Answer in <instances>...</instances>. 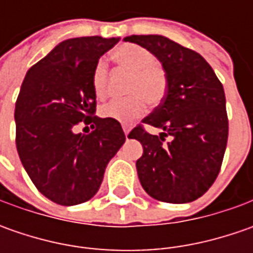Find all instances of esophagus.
<instances>
[{"mask_svg":"<svg viewBox=\"0 0 253 253\" xmlns=\"http://www.w3.org/2000/svg\"><path fill=\"white\" fill-rule=\"evenodd\" d=\"M122 129H124V133H125V136H128V135H129V132H131V128H129L128 125H124V126H122Z\"/></svg>","mask_w":253,"mask_h":253,"instance_id":"1","label":"esophagus"}]
</instances>
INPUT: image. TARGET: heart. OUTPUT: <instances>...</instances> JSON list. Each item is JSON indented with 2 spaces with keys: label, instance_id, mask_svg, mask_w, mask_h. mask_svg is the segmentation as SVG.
I'll return each mask as SVG.
<instances>
[{
  "label": "heart",
  "instance_id": "b5f03b06",
  "mask_svg": "<svg viewBox=\"0 0 253 253\" xmlns=\"http://www.w3.org/2000/svg\"><path fill=\"white\" fill-rule=\"evenodd\" d=\"M112 57L122 69L132 73L126 85V94L129 97L105 104L100 114L102 118L129 125L145 114L146 102L149 105H158L165 98L168 91V74L161 64L155 62L151 50L138 44H121L112 52ZM107 74L105 62L98 60L91 76L92 92L97 98H104L107 94Z\"/></svg>",
  "mask_w": 253,
  "mask_h": 253
}]
</instances>
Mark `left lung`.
I'll return each mask as SVG.
<instances>
[{
  "label": "left lung",
  "instance_id": "1",
  "mask_svg": "<svg viewBox=\"0 0 253 253\" xmlns=\"http://www.w3.org/2000/svg\"><path fill=\"white\" fill-rule=\"evenodd\" d=\"M125 42L151 50L168 74V91L129 138L143 146L136 161L143 190L155 200L181 204L201 197L218 176L228 139L224 87L206 59L162 35H131ZM166 136L170 141L163 143Z\"/></svg>",
  "mask_w": 253,
  "mask_h": 253
}]
</instances>
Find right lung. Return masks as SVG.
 Returning a JSON list of instances; mask_svg holds the SVG:
<instances>
[{
    "mask_svg": "<svg viewBox=\"0 0 253 253\" xmlns=\"http://www.w3.org/2000/svg\"><path fill=\"white\" fill-rule=\"evenodd\" d=\"M118 41H63L28 70L21 85L16 151L36 189L56 204L76 206L94 197L108 162L125 142L120 122L94 115L91 87L94 66ZM82 121L92 124L90 134L74 132Z\"/></svg>",
    "mask_w": 253,
    "mask_h": 253,
    "instance_id": "obj_1",
    "label": "right lung"
}]
</instances>
